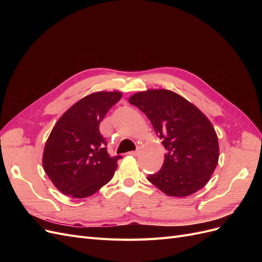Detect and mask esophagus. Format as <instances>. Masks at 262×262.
Returning <instances> with one entry per match:
<instances>
[{"instance_id": "esophagus-1", "label": "esophagus", "mask_w": 262, "mask_h": 262, "mask_svg": "<svg viewBox=\"0 0 262 262\" xmlns=\"http://www.w3.org/2000/svg\"><path fill=\"white\" fill-rule=\"evenodd\" d=\"M139 153H140V150H139V149H136V150H132V152H130L129 154H130V155H133V156H137V155H139Z\"/></svg>"}]
</instances>
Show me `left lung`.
<instances>
[{
  "instance_id": "1",
  "label": "left lung",
  "mask_w": 262,
  "mask_h": 262,
  "mask_svg": "<svg viewBox=\"0 0 262 262\" xmlns=\"http://www.w3.org/2000/svg\"><path fill=\"white\" fill-rule=\"evenodd\" d=\"M129 102L149 119L167 150L162 168L147 180L170 196H187L203 188L219 162V141L199 109L167 90L134 94Z\"/></svg>"
}]
</instances>
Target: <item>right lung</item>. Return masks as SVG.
<instances>
[{
	"label": "right lung",
	"mask_w": 262,
	"mask_h": 262,
	"mask_svg": "<svg viewBox=\"0 0 262 262\" xmlns=\"http://www.w3.org/2000/svg\"><path fill=\"white\" fill-rule=\"evenodd\" d=\"M120 92H97L78 100L55 123L42 165L59 191L76 199L94 194L114 177L121 156H110L99 123Z\"/></svg>",
	"instance_id": "obj_1"
}]
</instances>
